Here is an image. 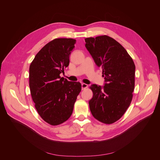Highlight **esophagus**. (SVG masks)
Instances as JSON below:
<instances>
[{
	"label": "esophagus",
	"mask_w": 160,
	"mask_h": 160,
	"mask_svg": "<svg viewBox=\"0 0 160 160\" xmlns=\"http://www.w3.org/2000/svg\"><path fill=\"white\" fill-rule=\"evenodd\" d=\"M87 87H88V85H87L85 83H82V90H84Z\"/></svg>",
	"instance_id": "34e87169"
}]
</instances>
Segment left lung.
Returning a JSON list of instances; mask_svg holds the SVG:
<instances>
[{
  "instance_id": "obj_1",
  "label": "left lung",
  "mask_w": 160,
  "mask_h": 160,
  "mask_svg": "<svg viewBox=\"0 0 160 160\" xmlns=\"http://www.w3.org/2000/svg\"><path fill=\"white\" fill-rule=\"evenodd\" d=\"M85 48L98 67L102 68L105 84H92L93 98L89 102L92 116L111 124L118 120L129 107L135 86V66L122 45L112 38L102 35L85 38Z\"/></svg>"
}]
</instances>
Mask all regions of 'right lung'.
I'll list each match as a JSON object with an SVG mask.
<instances>
[{
  "label": "right lung",
  "mask_w": 160,
  "mask_h": 160,
  "mask_svg": "<svg viewBox=\"0 0 160 160\" xmlns=\"http://www.w3.org/2000/svg\"><path fill=\"white\" fill-rule=\"evenodd\" d=\"M76 40L56 38L43 47L30 66L29 86L35 107L51 125L66 122L73 112L81 83L69 82L60 73L70 63Z\"/></svg>",
  "instance_id": "obj_1"
}]
</instances>
